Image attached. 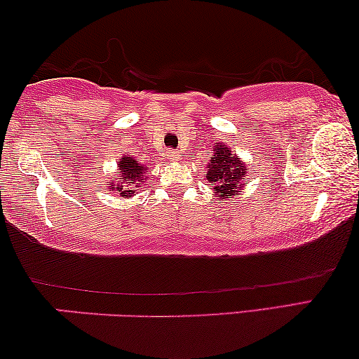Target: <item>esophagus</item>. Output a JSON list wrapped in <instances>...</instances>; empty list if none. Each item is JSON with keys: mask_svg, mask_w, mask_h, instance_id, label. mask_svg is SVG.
Here are the masks:
<instances>
[{"mask_svg": "<svg viewBox=\"0 0 359 359\" xmlns=\"http://www.w3.org/2000/svg\"><path fill=\"white\" fill-rule=\"evenodd\" d=\"M178 154H176V151H173V150H168V151H166V158H168L170 161H176V160H178Z\"/></svg>", "mask_w": 359, "mask_h": 359, "instance_id": "1", "label": "esophagus"}]
</instances>
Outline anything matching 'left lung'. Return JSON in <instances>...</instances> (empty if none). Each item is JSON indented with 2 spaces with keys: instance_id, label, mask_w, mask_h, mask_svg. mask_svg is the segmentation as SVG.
<instances>
[{
  "instance_id": "obj_1",
  "label": "left lung",
  "mask_w": 359,
  "mask_h": 359,
  "mask_svg": "<svg viewBox=\"0 0 359 359\" xmlns=\"http://www.w3.org/2000/svg\"><path fill=\"white\" fill-rule=\"evenodd\" d=\"M245 176H247V165L242 163L237 155L229 150V147H224L222 144L215 145L210 155V163L208 165V173H205L215 198L227 199L229 196L242 193L240 188L248 183V181L243 183Z\"/></svg>"
}]
</instances>
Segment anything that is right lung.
<instances>
[{"label": "right lung", "mask_w": 359, "mask_h": 359, "mask_svg": "<svg viewBox=\"0 0 359 359\" xmlns=\"http://www.w3.org/2000/svg\"><path fill=\"white\" fill-rule=\"evenodd\" d=\"M119 170L121 176H114L117 183H112L109 189L117 191L122 198H130V196H134L137 188H142L144 180H147L149 166L140 165L132 156H122L119 161Z\"/></svg>", "instance_id": "1"}]
</instances>
